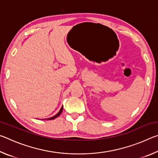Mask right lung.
Returning a JSON list of instances; mask_svg holds the SVG:
<instances>
[{
  "label": "right lung",
  "mask_w": 158,
  "mask_h": 158,
  "mask_svg": "<svg viewBox=\"0 0 158 158\" xmlns=\"http://www.w3.org/2000/svg\"><path fill=\"white\" fill-rule=\"evenodd\" d=\"M63 106H62V107L60 108V111H58V113H57L56 114L55 116H52V117H50V118H46V120H53V119L56 118H57L58 116H59V115H60L61 113H62V111H63Z\"/></svg>",
  "instance_id": "obj_1"
}]
</instances>
